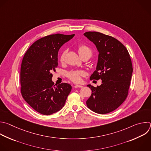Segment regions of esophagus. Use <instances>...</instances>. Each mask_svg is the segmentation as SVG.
Listing matches in <instances>:
<instances>
[{"label": "esophagus", "instance_id": "1", "mask_svg": "<svg viewBox=\"0 0 151 151\" xmlns=\"http://www.w3.org/2000/svg\"><path fill=\"white\" fill-rule=\"evenodd\" d=\"M74 88H82V85H75L73 86Z\"/></svg>", "mask_w": 151, "mask_h": 151}]
</instances>
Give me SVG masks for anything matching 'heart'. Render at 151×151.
Instances as JSON below:
<instances>
[{
  "label": "heart",
  "instance_id": "b5f03b06",
  "mask_svg": "<svg viewBox=\"0 0 151 151\" xmlns=\"http://www.w3.org/2000/svg\"><path fill=\"white\" fill-rule=\"evenodd\" d=\"M78 52L79 56L81 57L82 56L88 55L91 56L92 52L90 47L85 44H81L78 47ZM66 54V51L62 52L60 56V61L63 62L65 60V55ZM83 75V73L82 71H71L68 73V78L74 82H79L81 81V76Z\"/></svg>",
  "mask_w": 151,
  "mask_h": 151
}]
</instances>
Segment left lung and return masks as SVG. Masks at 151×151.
Instances as JSON below:
<instances>
[{
	"label": "left lung",
	"mask_w": 151,
	"mask_h": 151,
	"mask_svg": "<svg viewBox=\"0 0 151 151\" xmlns=\"http://www.w3.org/2000/svg\"><path fill=\"white\" fill-rule=\"evenodd\" d=\"M83 35L99 52L96 68L90 79L102 80L100 86L87 85L92 93L86 106L98 114H107L117 109L127 96L133 72L130 55L125 46L111 36L95 31Z\"/></svg>",
	"instance_id": "8db88e82"
}]
</instances>
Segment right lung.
<instances>
[{"label":"right lung","mask_w":151,"mask_h":151,"mask_svg":"<svg viewBox=\"0 0 151 151\" xmlns=\"http://www.w3.org/2000/svg\"><path fill=\"white\" fill-rule=\"evenodd\" d=\"M75 34H52L34 42L26 52L21 67V92L25 101L36 111L50 115L61 110L71 91L67 83L52 82V72L58 66L60 48Z\"/></svg>","instance_id":"add662e5"}]
</instances>
